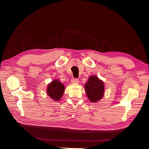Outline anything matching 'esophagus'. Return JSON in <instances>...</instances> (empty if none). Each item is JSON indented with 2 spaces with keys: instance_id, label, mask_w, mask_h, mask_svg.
<instances>
[{
  "instance_id": "esophagus-1",
  "label": "esophagus",
  "mask_w": 149,
  "mask_h": 149,
  "mask_svg": "<svg viewBox=\"0 0 149 149\" xmlns=\"http://www.w3.org/2000/svg\"><path fill=\"white\" fill-rule=\"evenodd\" d=\"M71 82L73 83H79V80L77 78H73L71 79Z\"/></svg>"
}]
</instances>
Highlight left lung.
Wrapping results in <instances>:
<instances>
[{"label": "left lung", "instance_id": "obj_1", "mask_svg": "<svg viewBox=\"0 0 149 149\" xmlns=\"http://www.w3.org/2000/svg\"><path fill=\"white\" fill-rule=\"evenodd\" d=\"M84 86L87 96L91 102H95L102 99L104 91V86L102 81L96 76H90Z\"/></svg>", "mask_w": 149, "mask_h": 149}]
</instances>
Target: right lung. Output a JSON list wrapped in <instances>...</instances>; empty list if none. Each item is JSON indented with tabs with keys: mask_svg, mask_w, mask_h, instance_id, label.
Wrapping results in <instances>:
<instances>
[{
	"mask_svg": "<svg viewBox=\"0 0 149 149\" xmlns=\"http://www.w3.org/2000/svg\"><path fill=\"white\" fill-rule=\"evenodd\" d=\"M65 91V86L61 84L59 81L55 79L48 85L47 93L52 100L58 101L63 94Z\"/></svg>",
	"mask_w": 149,
	"mask_h": 149,
	"instance_id": "add662e5",
	"label": "right lung"
}]
</instances>
